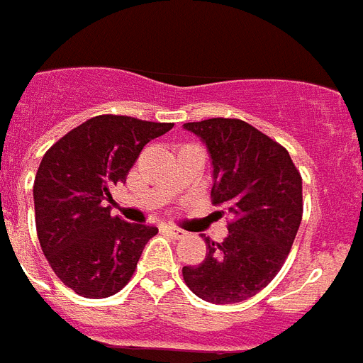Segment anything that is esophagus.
Listing matches in <instances>:
<instances>
[{
	"label": "esophagus",
	"mask_w": 363,
	"mask_h": 363,
	"mask_svg": "<svg viewBox=\"0 0 363 363\" xmlns=\"http://www.w3.org/2000/svg\"><path fill=\"white\" fill-rule=\"evenodd\" d=\"M164 232H169L170 235H172V238H176V239H179V238H184V230H179V228H176V226H164Z\"/></svg>",
	"instance_id": "esophagus-1"
}]
</instances>
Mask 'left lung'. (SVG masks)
Masks as SVG:
<instances>
[{
	"mask_svg": "<svg viewBox=\"0 0 363 363\" xmlns=\"http://www.w3.org/2000/svg\"><path fill=\"white\" fill-rule=\"evenodd\" d=\"M206 143L213 164L211 202L232 215L223 242L206 238L200 265L184 267L202 301L235 304L282 269L302 220V178L289 152L239 118L184 124ZM218 211V213H224Z\"/></svg>",
	"mask_w": 363,
	"mask_h": 363,
	"instance_id": "left-lung-1",
	"label": "left lung"
}]
</instances>
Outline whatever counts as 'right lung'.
<instances>
[{"mask_svg": "<svg viewBox=\"0 0 363 363\" xmlns=\"http://www.w3.org/2000/svg\"><path fill=\"white\" fill-rule=\"evenodd\" d=\"M170 122L100 115L68 131L48 150L33 185L42 252L59 280L77 295L106 298L133 277L155 226L111 217V189Z\"/></svg>", "mask_w": 363, "mask_h": 363, "instance_id": "add662e5", "label": "right lung"}]
</instances>
